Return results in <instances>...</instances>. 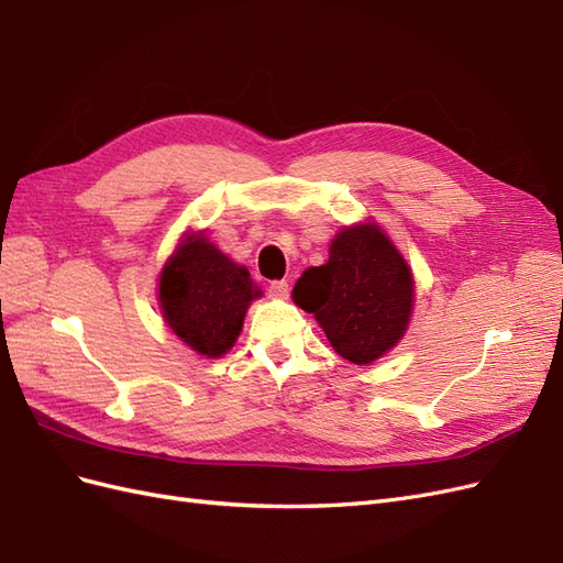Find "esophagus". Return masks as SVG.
<instances>
[{
    "instance_id": "1",
    "label": "esophagus",
    "mask_w": 563,
    "mask_h": 563,
    "mask_svg": "<svg viewBox=\"0 0 563 563\" xmlns=\"http://www.w3.org/2000/svg\"><path fill=\"white\" fill-rule=\"evenodd\" d=\"M267 294H269L272 298H288V282H286V279L269 282Z\"/></svg>"
}]
</instances>
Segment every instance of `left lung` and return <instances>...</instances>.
Wrapping results in <instances>:
<instances>
[{"mask_svg":"<svg viewBox=\"0 0 563 563\" xmlns=\"http://www.w3.org/2000/svg\"><path fill=\"white\" fill-rule=\"evenodd\" d=\"M294 300L312 312L331 347L371 364L399 343L413 308V277L378 225L340 230L329 263L302 272Z\"/></svg>","mask_w":563,"mask_h":563,"instance_id":"obj_1","label":"left lung"}]
</instances>
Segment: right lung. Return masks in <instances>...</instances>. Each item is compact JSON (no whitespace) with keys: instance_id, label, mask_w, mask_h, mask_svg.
Wrapping results in <instances>:
<instances>
[{"instance_id":"add662e5","label":"right lung","mask_w":563,"mask_h":563,"mask_svg":"<svg viewBox=\"0 0 563 563\" xmlns=\"http://www.w3.org/2000/svg\"><path fill=\"white\" fill-rule=\"evenodd\" d=\"M258 296L249 269L201 234L187 236L159 277L166 323L183 343L207 356H220L234 345L249 302Z\"/></svg>"}]
</instances>
